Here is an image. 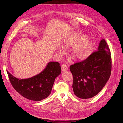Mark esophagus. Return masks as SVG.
<instances>
[{"mask_svg":"<svg viewBox=\"0 0 123 123\" xmlns=\"http://www.w3.org/2000/svg\"><path fill=\"white\" fill-rule=\"evenodd\" d=\"M61 67H62V71H65L68 70V68H69V66L64 64H62V65Z\"/></svg>","mask_w":123,"mask_h":123,"instance_id":"34e87169","label":"esophagus"}]
</instances>
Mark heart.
<instances>
[{
	"mask_svg": "<svg viewBox=\"0 0 123 123\" xmlns=\"http://www.w3.org/2000/svg\"><path fill=\"white\" fill-rule=\"evenodd\" d=\"M65 48L72 47L70 53L79 60H84L90 56L92 51V43L91 39L87 36H84L80 32H76L69 35L62 43ZM58 52L62 54L65 49L59 48Z\"/></svg>",
	"mask_w": 123,
	"mask_h": 123,
	"instance_id": "heart-1",
	"label": "heart"
}]
</instances>
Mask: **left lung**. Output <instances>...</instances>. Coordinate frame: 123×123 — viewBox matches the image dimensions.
<instances>
[{
    "mask_svg": "<svg viewBox=\"0 0 123 123\" xmlns=\"http://www.w3.org/2000/svg\"><path fill=\"white\" fill-rule=\"evenodd\" d=\"M112 69L109 48L105 39L98 49L84 61L70 66L73 78L72 88L78 98L88 99L97 95L108 80Z\"/></svg>",
    "mask_w": 123,
    "mask_h": 123,
    "instance_id": "8db88e82",
    "label": "left lung"
}]
</instances>
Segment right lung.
Listing matches in <instances>:
<instances>
[{"mask_svg": "<svg viewBox=\"0 0 123 123\" xmlns=\"http://www.w3.org/2000/svg\"><path fill=\"white\" fill-rule=\"evenodd\" d=\"M61 72L59 63L51 62L42 72L29 79L20 80L11 75L8 71L7 73L11 85L18 93L28 99L40 101L51 94L56 77Z\"/></svg>", "mask_w": 123, "mask_h": 123, "instance_id": "right-lung-1", "label": "right lung"}]
</instances>
